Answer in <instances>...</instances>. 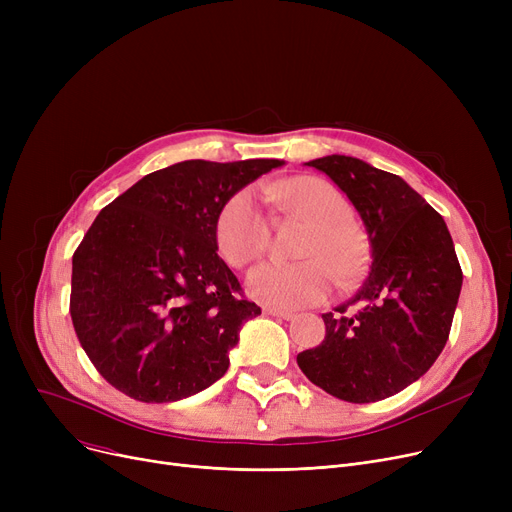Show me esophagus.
<instances>
[{
    "label": "esophagus",
    "instance_id": "esophagus-1",
    "mask_svg": "<svg viewBox=\"0 0 512 512\" xmlns=\"http://www.w3.org/2000/svg\"><path fill=\"white\" fill-rule=\"evenodd\" d=\"M267 315H274V317H282V319H294V317H297V315H294L292 311H284V309H274V307H265L263 309Z\"/></svg>",
    "mask_w": 512,
    "mask_h": 512
}]
</instances>
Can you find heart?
<instances>
[{"label":"heart","mask_w":512,"mask_h":512,"mask_svg":"<svg viewBox=\"0 0 512 512\" xmlns=\"http://www.w3.org/2000/svg\"><path fill=\"white\" fill-rule=\"evenodd\" d=\"M267 201L309 224L301 263H263L247 276L253 299L278 309H297L321 301L338 284L355 280L365 263V242L351 218V205L338 188L317 176H299L263 188ZM270 228L253 191L232 195L215 220V245L226 263L245 267L259 259Z\"/></svg>","instance_id":"heart-1"}]
</instances>
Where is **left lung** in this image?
<instances>
[{"label": "left lung", "mask_w": 512, "mask_h": 512, "mask_svg": "<svg viewBox=\"0 0 512 512\" xmlns=\"http://www.w3.org/2000/svg\"><path fill=\"white\" fill-rule=\"evenodd\" d=\"M307 166L328 174L359 211L371 263L355 297L321 315L326 338L297 363L340 400H384L417 382L448 340L463 286L452 236L442 215L396 174L346 155ZM353 304L360 309L346 314Z\"/></svg>", "instance_id": "obj_1"}]
</instances>
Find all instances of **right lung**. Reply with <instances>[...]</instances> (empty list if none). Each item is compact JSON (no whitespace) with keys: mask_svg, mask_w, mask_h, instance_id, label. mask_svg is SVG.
Returning a JSON list of instances; mask_svg holds the SVG:
<instances>
[{"mask_svg":"<svg viewBox=\"0 0 512 512\" xmlns=\"http://www.w3.org/2000/svg\"><path fill=\"white\" fill-rule=\"evenodd\" d=\"M280 159H188L147 174L103 207L72 257L70 315L91 363L141 402L218 382L261 309L215 253L224 203Z\"/></svg>","mask_w":512,"mask_h":512,"instance_id":"right-lung-1","label":"right lung"}]
</instances>
